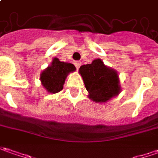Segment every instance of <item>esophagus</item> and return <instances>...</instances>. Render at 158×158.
I'll use <instances>...</instances> for the list:
<instances>
[{"mask_svg": "<svg viewBox=\"0 0 158 158\" xmlns=\"http://www.w3.org/2000/svg\"><path fill=\"white\" fill-rule=\"evenodd\" d=\"M74 65L75 66H76V68H77V69H79V67H80V65H81V61H79V60L75 61Z\"/></svg>", "mask_w": 158, "mask_h": 158, "instance_id": "1", "label": "esophagus"}]
</instances>
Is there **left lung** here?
<instances>
[{"label": "left lung", "mask_w": 158, "mask_h": 158, "mask_svg": "<svg viewBox=\"0 0 158 158\" xmlns=\"http://www.w3.org/2000/svg\"><path fill=\"white\" fill-rule=\"evenodd\" d=\"M79 73L89 93L88 97L96 103L107 102L121 92L118 73L106 66L100 59L81 65Z\"/></svg>", "instance_id": "left-lung-1"}]
</instances>
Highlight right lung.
I'll return each mask as SVG.
<instances>
[{
	"instance_id": "1",
	"label": "right lung",
	"mask_w": 158,
	"mask_h": 158,
	"mask_svg": "<svg viewBox=\"0 0 158 158\" xmlns=\"http://www.w3.org/2000/svg\"><path fill=\"white\" fill-rule=\"evenodd\" d=\"M76 70L71 63L60 61L58 58L52 60L51 65L48 66L40 74V81L49 93H57L63 89L67 75Z\"/></svg>"
}]
</instances>
